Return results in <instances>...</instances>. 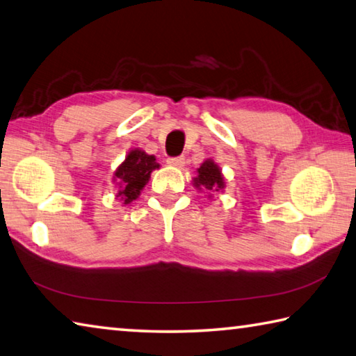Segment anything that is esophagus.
<instances>
[{
  "label": "esophagus",
  "mask_w": 356,
  "mask_h": 356,
  "mask_svg": "<svg viewBox=\"0 0 356 356\" xmlns=\"http://www.w3.org/2000/svg\"><path fill=\"white\" fill-rule=\"evenodd\" d=\"M171 166H177V168H182L184 163H185V157L184 156H179V157H170L166 160Z\"/></svg>",
  "instance_id": "obj_1"
}]
</instances>
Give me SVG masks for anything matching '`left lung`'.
I'll return each instance as SVG.
<instances>
[{
	"instance_id": "obj_1",
	"label": "left lung",
	"mask_w": 356,
	"mask_h": 356,
	"mask_svg": "<svg viewBox=\"0 0 356 356\" xmlns=\"http://www.w3.org/2000/svg\"><path fill=\"white\" fill-rule=\"evenodd\" d=\"M197 177L194 179V185L199 190H208V191H219L225 186L224 177H222V172L219 170V166L216 165L213 160H205L202 163L200 168L197 170Z\"/></svg>"
}]
</instances>
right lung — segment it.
<instances>
[{
    "mask_svg": "<svg viewBox=\"0 0 356 356\" xmlns=\"http://www.w3.org/2000/svg\"><path fill=\"white\" fill-rule=\"evenodd\" d=\"M156 168H159V163L154 156H148L140 149L131 151L115 171V177L120 179L123 185L117 197H120L123 204H131L132 200H136L143 186L148 184L152 170Z\"/></svg>",
    "mask_w": 356,
    "mask_h": 356,
    "instance_id": "1",
    "label": "right lung"
}]
</instances>
